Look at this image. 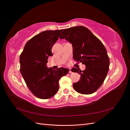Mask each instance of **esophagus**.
Returning <instances> with one entry per match:
<instances>
[{
    "label": "esophagus",
    "instance_id": "34e87169",
    "mask_svg": "<svg viewBox=\"0 0 130 130\" xmlns=\"http://www.w3.org/2000/svg\"><path fill=\"white\" fill-rule=\"evenodd\" d=\"M69 73H72V71L71 70V68H69Z\"/></svg>",
    "mask_w": 130,
    "mask_h": 130
}]
</instances>
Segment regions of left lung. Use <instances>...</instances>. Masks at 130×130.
I'll return each instance as SVG.
<instances>
[{
    "label": "left lung",
    "instance_id": "obj_1",
    "mask_svg": "<svg viewBox=\"0 0 130 130\" xmlns=\"http://www.w3.org/2000/svg\"><path fill=\"white\" fill-rule=\"evenodd\" d=\"M60 39L72 44L74 60L85 64L86 69L73 68L72 71L81 75L80 80L73 84L76 92L90 94L103 84L109 70V59L105 46L87 27L77 26L64 29Z\"/></svg>",
    "mask_w": 130,
    "mask_h": 130
}]
</instances>
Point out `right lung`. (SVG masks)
Segmentation results:
<instances>
[{
    "mask_svg": "<svg viewBox=\"0 0 130 130\" xmlns=\"http://www.w3.org/2000/svg\"><path fill=\"white\" fill-rule=\"evenodd\" d=\"M63 30H46L27 42L19 57L20 71L27 87L35 96L42 99L53 96L59 88L58 81L69 69L47 68L52 49Z\"/></svg>",
    "mask_w": 130,
    "mask_h": 130,
    "instance_id": "right-lung-1",
    "label": "right lung"
}]
</instances>
